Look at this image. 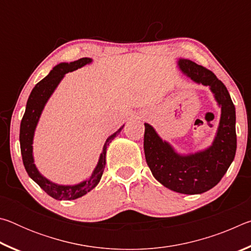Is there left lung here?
<instances>
[{"mask_svg": "<svg viewBox=\"0 0 251 251\" xmlns=\"http://www.w3.org/2000/svg\"><path fill=\"white\" fill-rule=\"evenodd\" d=\"M178 66L195 83L209 86L222 107L214 142L203 151L180 155L145 123L144 151L152 176L161 185L180 194H202L222 180L235 158L236 109L226 86L211 71L186 58L178 59Z\"/></svg>", "mask_w": 251, "mask_h": 251, "instance_id": "left-lung-1", "label": "left lung"}]
</instances>
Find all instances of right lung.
<instances>
[{
    "instance_id": "obj_1",
    "label": "right lung",
    "mask_w": 251,
    "mask_h": 251,
    "mask_svg": "<svg viewBox=\"0 0 251 251\" xmlns=\"http://www.w3.org/2000/svg\"><path fill=\"white\" fill-rule=\"evenodd\" d=\"M92 62V58L83 57L79 58L77 61L71 62V63H61L54 67V69L50 72V74L43 78L41 82L35 85L33 88L31 94L27 100L26 108H25L24 116L21 122L20 127V145H21V154H22V159L24 167L26 169V173L32 179L39 185L44 192L53 197L56 201H73V199L79 198L86 195L88 192L96 187L99 184L101 175H103L105 165H106V151H107V146L109 143L116 137L117 134L123 129V125L120 129L115 131L113 135L106 139L104 144L103 151L100 156L99 163H97L96 167L93 172L92 176L88 179L84 180L79 184L76 185H58L55 182L49 180L45 178L42 174L37 171V168L34 164L33 158V138H34V131L37 126V123L41 117V114L43 112L45 104L48 103L50 95L53 94L55 88L57 87L59 82L64 77V75L69 72L75 71L80 67L90 64Z\"/></svg>"
}]
</instances>
